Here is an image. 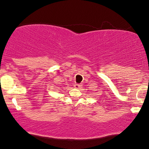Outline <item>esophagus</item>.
Masks as SVG:
<instances>
[{
  "mask_svg": "<svg viewBox=\"0 0 149 149\" xmlns=\"http://www.w3.org/2000/svg\"><path fill=\"white\" fill-rule=\"evenodd\" d=\"M74 86V87H75V88H79V87H81V84H75Z\"/></svg>",
  "mask_w": 149,
  "mask_h": 149,
  "instance_id": "obj_1",
  "label": "esophagus"
}]
</instances>
